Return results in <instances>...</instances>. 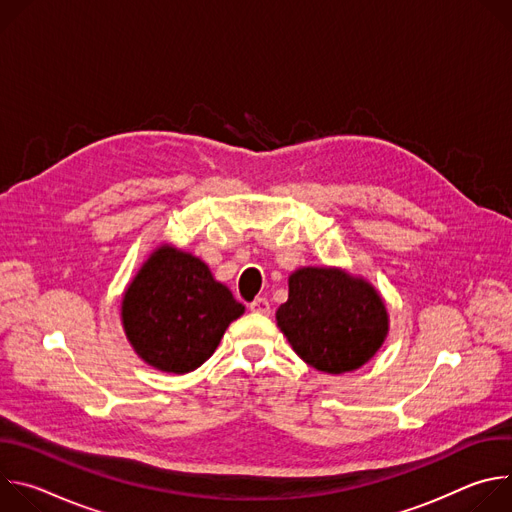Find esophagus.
I'll return each instance as SVG.
<instances>
[{
	"instance_id": "esophagus-1",
	"label": "esophagus",
	"mask_w": 512,
	"mask_h": 512,
	"mask_svg": "<svg viewBox=\"0 0 512 512\" xmlns=\"http://www.w3.org/2000/svg\"><path fill=\"white\" fill-rule=\"evenodd\" d=\"M249 310L255 312V314H269L271 312V304L267 298H255L251 304H249Z\"/></svg>"
}]
</instances>
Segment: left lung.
<instances>
[{
  "mask_svg": "<svg viewBox=\"0 0 512 512\" xmlns=\"http://www.w3.org/2000/svg\"><path fill=\"white\" fill-rule=\"evenodd\" d=\"M277 326L310 367L342 375L362 367L387 336V310L367 281L338 269L304 267L289 277Z\"/></svg>",
  "mask_w": 512,
  "mask_h": 512,
  "instance_id": "left-lung-1",
  "label": "left lung"
}]
</instances>
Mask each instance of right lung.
Instances as JSON below:
<instances>
[{
	"mask_svg": "<svg viewBox=\"0 0 512 512\" xmlns=\"http://www.w3.org/2000/svg\"><path fill=\"white\" fill-rule=\"evenodd\" d=\"M245 312L208 267L174 247L158 249L125 291L121 318L135 352L152 367L184 375L216 350Z\"/></svg>",
	"mask_w": 512,
	"mask_h": 512,
	"instance_id": "1",
	"label": "right lung"
}]
</instances>
